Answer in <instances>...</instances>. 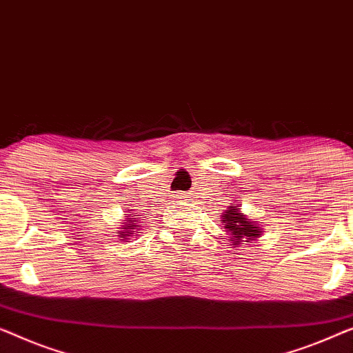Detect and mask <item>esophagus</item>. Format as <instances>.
I'll return each mask as SVG.
<instances>
[{
    "mask_svg": "<svg viewBox=\"0 0 353 353\" xmlns=\"http://www.w3.org/2000/svg\"><path fill=\"white\" fill-rule=\"evenodd\" d=\"M175 196H178V194H175ZM178 197H180V196H178Z\"/></svg>",
    "mask_w": 353,
    "mask_h": 353,
    "instance_id": "1",
    "label": "esophagus"
}]
</instances>
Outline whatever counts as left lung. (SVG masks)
I'll return each instance as SVG.
<instances>
[{
    "mask_svg": "<svg viewBox=\"0 0 353 353\" xmlns=\"http://www.w3.org/2000/svg\"><path fill=\"white\" fill-rule=\"evenodd\" d=\"M239 207V203H231L228 207V210H224L221 214L224 228H226L229 236H231L229 239L232 240L234 245L242 243L243 238L245 239L243 242L256 240L263 232V229L258 228L256 223L252 221V219L245 216Z\"/></svg>",
    "mask_w": 353,
    "mask_h": 353,
    "instance_id": "obj_1",
    "label": "left lung"
}]
</instances>
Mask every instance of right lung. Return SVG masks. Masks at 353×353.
Listing matches in <instances>:
<instances>
[{
  "label": "right lung",
  "instance_id": "1",
  "mask_svg": "<svg viewBox=\"0 0 353 353\" xmlns=\"http://www.w3.org/2000/svg\"><path fill=\"white\" fill-rule=\"evenodd\" d=\"M139 221H140V219H137V218H132V216H127L125 223L122 224V228H121L122 231L117 232V234H119L121 237H124V239H121V240H127V237L132 236V234L139 231V228H140V226H139V224H137V223H139Z\"/></svg>",
  "mask_w": 353,
  "mask_h": 353
}]
</instances>
